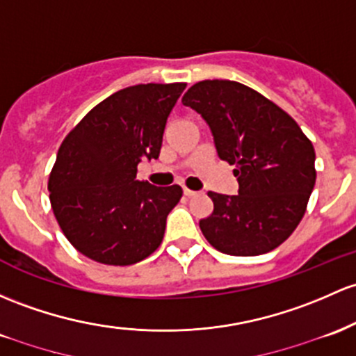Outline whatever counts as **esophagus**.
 <instances>
[{"mask_svg": "<svg viewBox=\"0 0 356 356\" xmlns=\"http://www.w3.org/2000/svg\"><path fill=\"white\" fill-rule=\"evenodd\" d=\"M184 194L187 197H194V196H197V191H191V189H187V187H184Z\"/></svg>", "mask_w": 356, "mask_h": 356, "instance_id": "34e87169", "label": "esophagus"}]
</instances>
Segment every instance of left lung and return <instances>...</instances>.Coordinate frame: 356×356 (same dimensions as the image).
<instances>
[{
	"label": "left lung",
	"instance_id": "1",
	"mask_svg": "<svg viewBox=\"0 0 356 356\" xmlns=\"http://www.w3.org/2000/svg\"><path fill=\"white\" fill-rule=\"evenodd\" d=\"M182 104L202 116L218 157L238 177V194L208 193L214 209L199 221L222 253L272 252L298 228L314 189V147L299 124L260 92L235 81H201Z\"/></svg>",
	"mask_w": 356,
	"mask_h": 356
}]
</instances>
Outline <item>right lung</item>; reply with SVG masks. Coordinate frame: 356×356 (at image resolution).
Listing matches in <instances>:
<instances>
[{"instance_id":"obj_1","label":"right lung","mask_w":356,"mask_h":356,"mask_svg":"<svg viewBox=\"0 0 356 356\" xmlns=\"http://www.w3.org/2000/svg\"><path fill=\"white\" fill-rule=\"evenodd\" d=\"M184 83L136 84L101 101L65 136L50 172V204L77 252L106 265H131L162 243L181 186L136 179L159 159L167 118Z\"/></svg>"}]
</instances>
